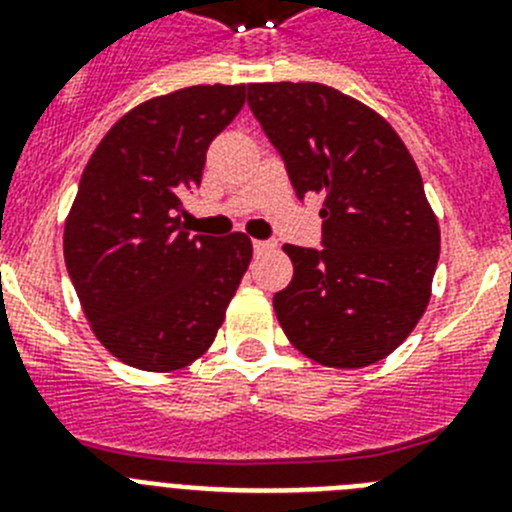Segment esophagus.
Returning a JSON list of instances; mask_svg holds the SVG:
<instances>
[{"label":"esophagus","instance_id":"esophagus-1","mask_svg":"<svg viewBox=\"0 0 512 512\" xmlns=\"http://www.w3.org/2000/svg\"><path fill=\"white\" fill-rule=\"evenodd\" d=\"M277 248V243H271V241H253V251L256 253H269Z\"/></svg>","mask_w":512,"mask_h":512}]
</instances>
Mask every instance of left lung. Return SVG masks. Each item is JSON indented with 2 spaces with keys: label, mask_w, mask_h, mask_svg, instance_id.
I'll list each match as a JSON object with an SVG mask.
<instances>
[{
  "label": "left lung",
  "mask_w": 512,
  "mask_h": 512,
  "mask_svg": "<svg viewBox=\"0 0 512 512\" xmlns=\"http://www.w3.org/2000/svg\"><path fill=\"white\" fill-rule=\"evenodd\" d=\"M248 107L295 194H323V248L287 243L295 277L274 295L312 361L359 369L390 356L431 300L441 233L400 135L366 104L305 81L248 84Z\"/></svg>",
  "instance_id": "1"
}]
</instances>
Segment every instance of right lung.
Instances as JSON below:
<instances>
[{"mask_svg":"<svg viewBox=\"0 0 512 512\" xmlns=\"http://www.w3.org/2000/svg\"><path fill=\"white\" fill-rule=\"evenodd\" d=\"M246 87L202 84L120 117L81 174L63 259L102 346L143 372H174L215 341L253 256L248 235H189L182 197Z\"/></svg>","mask_w":512,"mask_h":512,"instance_id":"add662e5","label":"right lung"}]
</instances>
